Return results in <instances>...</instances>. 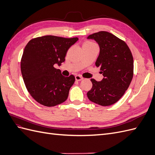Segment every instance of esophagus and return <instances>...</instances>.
I'll return each mask as SVG.
<instances>
[{
  "label": "esophagus",
  "instance_id": "obj_1",
  "mask_svg": "<svg viewBox=\"0 0 155 155\" xmlns=\"http://www.w3.org/2000/svg\"><path fill=\"white\" fill-rule=\"evenodd\" d=\"M75 79H76V80L78 81H81L83 79V78L79 76V75H76V76H75Z\"/></svg>",
  "mask_w": 155,
  "mask_h": 155
}]
</instances>
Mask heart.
Masks as SVG:
<instances>
[{
    "instance_id": "obj_1",
    "label": "heart",
    "mask_w": 155,
    "mask_h": 155,
    "mask_svg": "<svg viewBox=\"0 0 155 155\" xmlns=\"http://www.w3.org/2000/svg\"><path fill=\"white\" fill-rule=\"evenodd\" d=\"M94 45H96L94 43H92L91 41H86L85 43L83 44V46H94Z\"/></svg>"
}]
</instances>
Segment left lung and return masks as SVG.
<instances>
[{"mask_svg":"<svg viewBox=\"0 0 155 155\" xmlns=\"http://www.w3.org/2000/svg\"><path fill=\"white\" fill-rule=\"evenodd\" d=\"M100 46L96 66L104 78L101 81L91 79L92 87L87 92L91 101L101 106L115 104L124 96L132 81L134 61L132 53L123 40L105 31L88 35Z\"/></svg>","mask_w":155,"mask_h":155,"instance_id":"obj_1","label":"left lung"}]
</instances>
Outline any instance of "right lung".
I'll list each match as a JSON object with an SVG mask.
<instances>
[{"label": "right lung", "mask_w": 155, "mask_h": 155, "mask_svg": "<svg viewBox=\"0 0 155 155\" xmlns=\"http://www.w3.org/2000/svg\"><path fill=\"white\" fill-rule=\"evenodd\" d=\"M78 40L45 35L31 39L26 45L21 61L22 76L28 91L39 104L54 107L67 100L75 77L63 76L54 64L64 61L68 48Z\"/></svg>", "instance_id": "1"}]
</instances>
